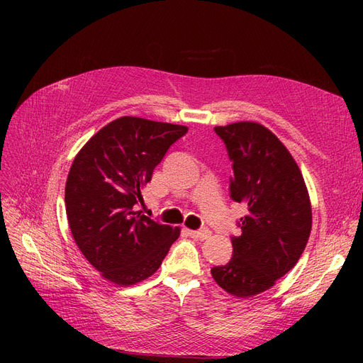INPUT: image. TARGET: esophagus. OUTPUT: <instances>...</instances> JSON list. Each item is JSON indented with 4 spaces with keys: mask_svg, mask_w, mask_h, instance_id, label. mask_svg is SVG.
<instances>
[{
    "mask_svg": "<svg viewBox=\"0 0 363 363\" xmlns=\"http://www.w3.org/2000/svg\"><path fill=\"white\" fill-rule=\"evenodd\" d=\"M189 236L199 240H204L211 236V230L208 228H200V230H189Z\"/></svg>",
    "mask_w": 363,
    "mask_h": 363,
    "instance_id": "obj_1",
    "label": "esophagus"
}]
</instances>
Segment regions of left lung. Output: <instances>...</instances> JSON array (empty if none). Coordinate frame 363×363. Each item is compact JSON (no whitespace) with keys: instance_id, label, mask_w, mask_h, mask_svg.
<instances>
[{"instance_id":"obj_1","label":"left lung","mask_w":363,"mask_h":363,"mask_svg":"<svg viewBox=\"0 0 363 363\" xmlns=\"http://www.w3.org/2000/svg\"><path fill=\"white\" fill-rule=\"evenodd\" d=\"M230 162V199L245 203L233 256L212 277L228 294L251 296L274 286L301 257L312 208L298 164L268 128L256 123L215 127Z\"/></svg>"}]
</instances>
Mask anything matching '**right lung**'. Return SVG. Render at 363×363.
<instances>
[{
    "label": "right lung",
    "mask_w": 363,
    "mask_h": 363,
    "mask_svg": "<svg viewBox=\"0 0 363 363\" xmlns=\"http://www.w3.org/2000/svg\"><path fill=\"white\" fill-rule=\"evenodd\" d=\"M188 127L123 116L74 159L65 188L71 233L83 256L119 286L152 276L180 230L138 212L142 189Z\"/></svg>",
    "instance_id": "1"
}]
</instances>
